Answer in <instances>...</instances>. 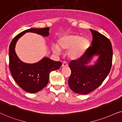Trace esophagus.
Listing matches in <instances>:
<instances>
[{
  "label": "esophagus",
  "mask_w": 122,
  "mask_h": 122,
  "mask_svg": "<svg viewBox=\"0 0 122 122\" xmlns=\"http://www.w3.org/2000/svg\"><path fill=\"white\" fill-rule=\"evenodd\" d=\"M67 66H68V63L65 61H63L62 64V67H67Z\"/></svg>",
  "instance_id": "1"
}]
</instances>
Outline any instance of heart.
Returning a JSON list of instances; mask_svg holds the SVG:
<instances>
[{
  "label": "heart",
  "mask_w": 122,
  "mask_h": 122,
  "mask_svg": "<svg viewBox=\"0 0 122 122\" xmlns=\"http://www.w3.org/2000/svg\"><path fill=\"white\" fill-rule=\"evenodd\" d=\"M59 47L56 45L52 46V49L56 53L60 52V49L71 50L69 56L72 59L79 58L86 52L90 46V42L86 38L76 35H66L61 37L58 41Z\"/></svg>",
  "instance_id": "1"
}]
</instances>
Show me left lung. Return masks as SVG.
Segmentation results:
<instances>
[{"mask_svg":"<svg viewBox=\"0 0 122 122\" xmlns=\"http://www.w3.org/2000/svg\"><path fill=\"white\" fill-rule=\"evenodd\" d=\"M92 35V46L77 60L69 64L71 71L69 79V87L73 92L87 94L103 83L109 74L113 59V49L109 39L99 32L91 30ZM94 55H99L98 61L93 66H87Z\"/></svg>","mask_w":122,"mask_h":122,"instance_id":"8db88e82","label":"left lung"}]
</instances>
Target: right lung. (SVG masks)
I'll return each instance as SVG.
<instances>
[{"label": "right lung", "instance_id": "add662e5", "mask_svg": "<svg viewBox=\"0 0 122 122\" xmlns=\"http://www.w3.org/2000/svg\"><path fill=\"white\" fill-rule=\"evenodd\" d=\"M49 27L25 30L16 36L9 46V67L12 75L21 88L30 93L37 92L44 88L48 84L50 72L59 69L62 62L45 57L36 64H25L21 61L16 54L14 50L16 42L26 32H33L46 37L49 35Z\"/></svg>", "mask_w": 122, "mask_h": 122}]
</instances>
